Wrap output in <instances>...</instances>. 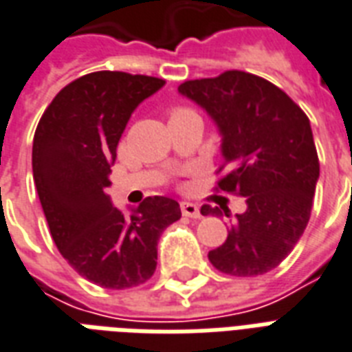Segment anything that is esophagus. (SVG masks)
Returning a JSON list of instances; mask_svg holds the SVG:
<instances>
[{
	"label": "esophagus",
	"mask_w": 352,
	"mask_h": 352,
	"mask_svg": "<svg viewBox=\"0 0 352 352\" xmlns=\"http://www.w3.org/2000/svg\"><path fill=\"white\" fill-rule=\"evenodd\" d=\"M179 208H182V213L186 217H191V219H200V217H202L200 208H198L197 204H192V202H182Z\"/></svg>",
	"instance_id": "34e87169"
}]
</instances>
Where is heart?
<instances>
[{
  "instance_id": "1",
  "label": "heart",
  "mask_w": 352,
  "mask_h": 352,
  "mask_svg": "<svg viewBox=\"0 0 352 352\" xmlns=\"http://www.w3.org/2000/svg\"><path fill=\"white\" fill-rule=\"evenodd\" d=\"M191 113H195V111L187 109V107H176V109H173V113H170V116H176V115H191Z\"/></svg>"
}]
</instances>
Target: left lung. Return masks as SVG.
<instances>
[{"label": "left lung", "instance_id": "obj_1", "mask_svg": "<svg viewBox=\"0 0 352 352\" xmlns=\"http://www.w3.org/2000/svg\"><path fill=\"white\" fill-rule=\"evenodd\" d=\"M178 91L208 111L223 135L217 173L224 176L215 189L247 200V211L230 221L226 241L208 258L230 276L273 271L310 221L319 157L308 116L282 89L241 70L184 81ZM223 210L206 204L200 211Z\"/></svg>", "mask_w": 352, "mask_h": 352}]
</instances>
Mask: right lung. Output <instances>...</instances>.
Wrapping results in <instances>:
<instances>
[{
  "label": "right lung",
  "mask_w": 352,
  "mask_h": 352,
  "mask_svg": "<svg viewBox=\"0 0 352 352\" xmlns=\"http://www.w3.org/2000/svg\"><path fill=\"white\" fill-rule=\"evenodd\" d=\"M165 79L81 76L47 105L33 139V178L55 245L83 278L107 289L144 284L163 230L182 217L173 198L148 197L124 217L111 204V165L129 116Z\"/></svg>",
  "instance_id": "add662e5"
}]
</instances>
